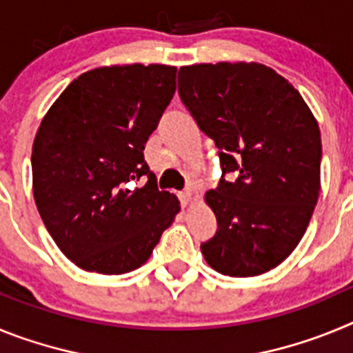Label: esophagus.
<instances>
[{"mask_svg":"<svg viewBox=\"0 0 353 353\" xmlns=\"http://www.w3.org/2000/svg\"><path fill=\"white\" fill-rule=\"evenodd\" d=\"M179 198H180V203H182V207H187V205H189V201H191V192L189 191L180 192Z\"/></svg>","mask_w":353,"mask_h":353,"instance_id":"1","label":"esophagus"}]
</instances>
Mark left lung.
I'll use <instances>...</instances> for the list:
<instances>
[{
    "mask_svg": "<svg viewBox=\"0 0 353 353\" xmlns=\"http://www.w3.org/2000/svg\"><path fill=\"white\" fill-rule=\"evenodd\" d=\"M179 93L223 170L205 194L217 219L205 260L224 276L269 272L297 248L318 201L322 139L311 109L276 70L244 61L182 67Z\"/></svg>",
    "mask_w": 353,
    "mask_h": 353,
    "instance_id": "1",
    "label": "left lung"
}]
</instances>
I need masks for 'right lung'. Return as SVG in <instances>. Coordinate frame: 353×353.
Here are the masks:
<instances>
[{
    "label": "right lung",
    "instance_id": "obj_1",
    "mask_svg": "<svg viewBox=\"0 0 353 353\" xmlns=\"http://www.w3.org/2000/svg\"><path fill=\"white\" fill-rule=\"evenodd\" d=\"M174 77L170 65L93 68L68 84L40 123L31 154L37 208L56 245L83 270H136L180 212L143 157Z\"/></svg>",
    "mask_w": 353,
    "mask_h": 353
}]
</instances>
